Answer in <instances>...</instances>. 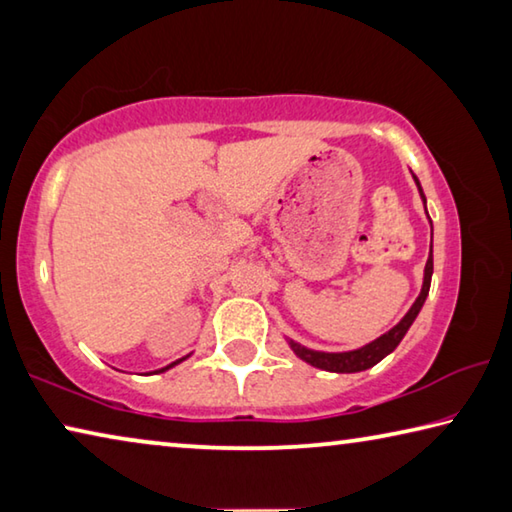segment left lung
Listing matches in <instances>:
<instances>
[{
	"label": "left lung",
	"instance_id": "1",
	"mask_svg": "<svg viewBox=\"0 0 512 512\" xmlns=\"http://www.w3.org/2000/svg\"><path fill=\"white\" fill-rule=\"evenodd\" d=\"M413 180H415V185H418V192H420V198L424 203V212H427V198H424L420 180L415 176H413ZM427 216H429V212H427ZM431 241H433V228H431ZM431 275H433V246H431V253H429V259H427V266H424V280H422L420 296L415 298L411 309L406 311L400 323L388 329L386 334H381L379 339L370 341L368 345H363V348L350 350V352H320V350H309V348H305V345L287 339L289 348L296 352V357H300L302 361H307L309 366L327 370V372H361V370L372 368L375 363H379L381 359L388 357V354H391L397 348V345H400V341L404 339V334L409 332V327L413 325V320L418 318L424 300H427V296H429Z\"/></svg>",
	"mask_w": 512,
	"mask_h": 512
}]
</instances>
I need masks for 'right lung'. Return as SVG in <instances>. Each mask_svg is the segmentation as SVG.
Wrapping results in <instances>:
<instances>
[{
    "mask_svg": "<svg viewBox=\"0 0 512 512\" xmlns=\"http://www.w3.org/2000/svg\"><path fill=\"white\" fill-rule=\"evenodd\" d=\"M187 357H189V354H187ZM187 357H183V359H178V361H173V363H169V366H167V368H160V372H164V370H169V368H173V366H178V363H180V361H185Z\"/></svg>",
    "mask_w": 512,
    "mask_h": 512,
    "instance_id": "obj_1",
    "label": "right lung"
}]
</instances>
